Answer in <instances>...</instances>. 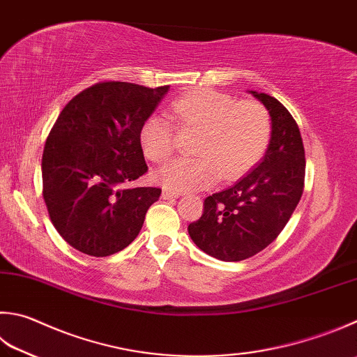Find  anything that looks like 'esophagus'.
<instances>
[{
  "instance_id": "obj_1",
  "label": "esophagus",
  "mask_w": 357,
  "mask_h": 357,
  "mask_svg": "<svg viewBox=\"0 0 357 357\" xmlns=\"http://www.w3.org/2000/svg\"><path fill=\"white\" fill-rule=\"evenodd\" d=\"M161 197H163L165 200H169V199H177V197H180V194L178 192H176V191H171V190H165L161 191Z\"/></svg>"
}]
</instances>
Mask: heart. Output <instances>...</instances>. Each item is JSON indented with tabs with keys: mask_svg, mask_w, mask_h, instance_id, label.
I'll return each mask as SVG.
<instances>
[{
	"mask_svg": "<svg viewBox=\"0 0 357 357\" xmlns=\"http://www.w3.org/2000/svg\"><path fill=\"white\" fill-rule=\"evenodd\" d=\"M172 115L181 126L199 129L194 153L177 158L155 172V180L176 192L213 186L220 176L231 180L247 172L264 153L271 137V119L257 102H238L225 93L194 90L172 102ZM144 157L165 161L172 155L176 138L171 121L151 115L139 129Z\"/></svg>",
	"mask_w": 357,
	"mask_h": 357,
	"instance_id": "heart-1",
	"label": "heart"
}]
</instances>
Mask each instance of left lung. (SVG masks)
Instances as JSON below:
<instances>
[{"label":"left lung","instance_id":"8db88e82","mask_svg":"<svg viewBox=\"0 0 357 357\" xmlns=\"http://www.w3.org/2000/svg\"><path fill=\"white\" fill-rule=\"evenodd\" d=\"M271 116V139L259 163L233 186L208 196L202 218L188 233L202 252L220 261H242L277 239L297 208L305 185V147L286 107L248 90Z\"/></svg>","mask_w":357,"mask_h":357}]
</instances>
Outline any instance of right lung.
<instances>
[{
	"label": "right lung",
	"mask_w": 357,
	"mask_h": 357,
	"mask_svg": "<svg viewBox=\"0 0 357 357\" xmlns=\"http://www.w3.org/2000/svg\"><path fill=\"white\" fill-rule=\"evenodd\" d=\"M169 85L100 82L60 112L42 158L43 199L71 247L110 257L138 236L160 188H129L147 171L139 129Z\"/></svg>",
	"instance_id": "obj_1"
}]
</instances>
